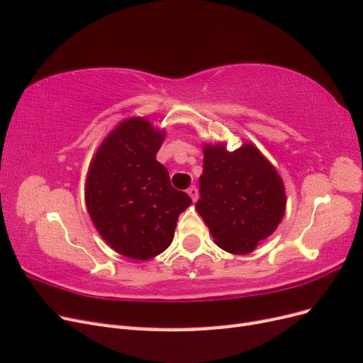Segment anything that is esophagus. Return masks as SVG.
I'll return each instance as SVG.
<instances>
[{
  "instance_id": "esophagus-1",
  "label": "esophagus",
  "mask_w": 363,
  "mask_h": 363,
  "mask_svg": "<svg viewBox=\"0 0 363 363\" xmlns=\"http://www.w3.org/2000/svg\"><path fill=\"white\" fill-rule=\"evenodd\" d=\"M188 194H189V196H191V199L195 201L196 199H199V189H196L195 188V186H191V188L188 189Z\"/></svg>"
}]
</instances>
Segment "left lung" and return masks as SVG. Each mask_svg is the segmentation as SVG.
<instances>
[{
  "mask_svg": "<svg viewBox=\"0 0 363 363\" xmlns=\"http://www.w3.org/2000/svg\"><path fill=\"white\" fill-rule=\"evenodd\" d=\"M196 211L223 250L248 255L280 224L286 195L280 175L260 151L204 147Z\"/></svg>",
  "mask_w": 363,
  "mask_h": 363,
  "instance_id": "1",
  "label": "left lung"
}]
</instances>
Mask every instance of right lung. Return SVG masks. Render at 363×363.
Listing matches in <instances>:
<instances>
[{
	"instance_id": "obj_1",
	"label": "right lung",
	"mask_w": 363,
	"mask_h": 363,
	"mask_svg": "<svg viewBox=\"0 0 363 363\" xmlns=\"http://www.w3.org/2000/svg\"><path fill=\"white\" fill-rule=\"evenodd\" d=\"M162 142L163 133L148 121L127 119L106 138L87 172L86 204L98 233L130 259L167 250L179 215L192 203L156 160Z\"/></svg>"
}]
</instances>
